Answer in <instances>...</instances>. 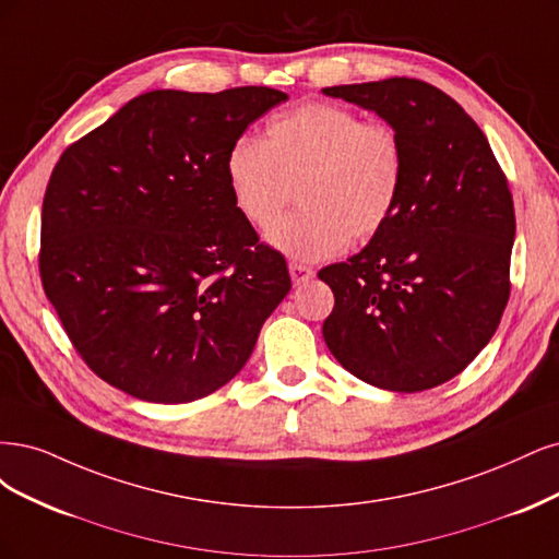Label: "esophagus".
I'll list each match as a JSON object with an SVG mask.
<instances>
[{
  "label": "esophagus",
  "mask_w": 559,
  "mask_h": 559,
  "mask_svg": "<svg viewBox=\"0 0 559 559\" xmlns=\"http://www.w3.org/2000/svg\"><path fill=\"white\" fill-rule=\"evenodd\" d=\"M287 266H290V276H293L295 285H301V283L309 281V278H313V269L311 266L299 264V262H290Z\"/></svg>",
  "instance_id": "esophagus-1"
}]
</instances>
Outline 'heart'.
Returning a JSON list of instances; mask_svg holds the SVG:
<instances>
[{
	"label": "heart",
	"instance_id": "obj_1",
	"mask_svg": "<svg viewBox=\"0 0 559 559\" xmlns=\"http://www.w3.org/2000/svg\"><path fill=\"white\" fill-rule=\"evenodd\" d=\"M225 178L234 206L255 229L278 221L295 188L299 209L269 231V243L293 260L318 262L390 223L404 192L406 153L390 122L309 102L269 120L264 141H234Z\"/></svg>",
	"mask_w": 559,
	"mask_h": 559
}]
</instances>
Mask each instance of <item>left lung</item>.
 Instances as JSON below:
<instances>
[{"label": "left lung", "mask_w": 559, "mask_h": 559, "mask_svg": "<svg viewBox=\"0 0 559 559\" xmlns=\"http://www.w3.org/2000/svg\"><path fill=\"white\" fill-rule=\"evenodd\" d=\"M322 93L376 111L400 132L406 178L397 211L346 262L320 269L334 293L322 336L359 381L420 392L457 376L507 309L515 211L478 124L418 79Z\"/></svg>", "instance_id": "8db88e82"}]
</instances>
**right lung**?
I'll use <instances>...</instances> for the list:
<instances>
[{
  "label": "right lung",
  "instance_id": "add662e5",
  "mask_svg": "<svg viewBox=\"0 0 559 559\" xmlns=\"http://www.w3.org/2000/svg\"><path fill=\"white\" fill-rule=\"evenodd\" d=\"M285 99L262 85L153 90L60 155L41 209L39 272L102 381L183 404L248 362L293 281L234 206L225 155Z\"/></svg>",
  "mask_w": 559,
  "mask_h": 559
}]
</instances>
